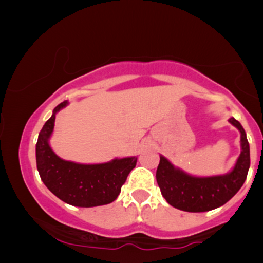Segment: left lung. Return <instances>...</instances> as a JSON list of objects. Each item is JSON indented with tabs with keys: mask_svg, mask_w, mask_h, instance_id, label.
I'll return each mask as SVG.
<instances>
[{
	"mask_svg": "<svg viewBox=\"0 0 263 263\" xmlns=\"http://www.w3.org/2000/svg\"><path fill=\"white\" fill-rule=\"evenodd\" d=\"M229 122L240 133V154L228 174L196 177L176 167L167 158L160 156L157 182L161 195L172 207L193 213L208 212L225 204L242 188L250 166L249 142L242 124L233 117Z\"/></svg>",
	"mask_w": 263,
	"mask_h": 263,
	"instance_id": "left-lung-1",
	"label": "left lung"
}]
</instances>
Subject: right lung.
Returning <instances> with one entry per match:
<instances>
[{"mask_svg": "<svg viewBox=\"0 0 263 263\" xmlns=\"http://www.w3.org/2000/svg\"><path fill=\"white\" fill-rule=\"evenodd\" d=\"M64 100L45 122L35 145V160L42 181L53 195L77 207H96L111 203L121 193L138 157L115 158L102 164H80L64 160L53 152L49 140L55 127L56 114L68 105Z\"/></svg>", "mask_w": 263, "mask_h": 263, "instance_id": "add662e5", "label": "right lung"}]
</instances>
